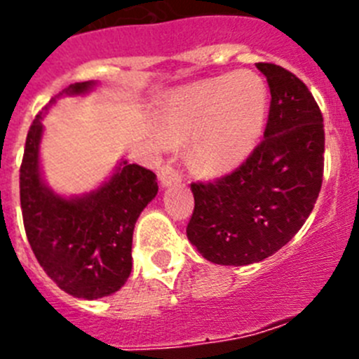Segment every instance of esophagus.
I'll return each instance as SVG.
<instances>
[{"instance_id": "obj_1", "label": "esophagus", "mask_w": 359, "mask_h": 359, "mask_svg": "<svg viewBox=\"0 0 359 359\" xmlns=\"http://www.w3.org/2000/svg\"><path fill=\"white\" fill-rule=\"evenodd\" d=\"M158 176H160V182H161V185H163V187L177 185V183L182 182V172L174 169L170 163L160 167V172H158Z\"/></svg>"}]
</instances>
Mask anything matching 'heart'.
Returning a JSON list of instances; mask_svg holds the SVG:
<instances>
[{
  "label": "heart",
  "mask_w": 359,
  "mask_h": 359,
  "mask_svg": "<svg viewBox=\"0 0 359 359\" xmlns=\"http://www.w3.org/2000/svg\"><path fill=\"white\" fill-rule=\"evenodd\" d=\"M266 118V90L248 72L207 79L174 91L160 111L165 136L194 135L190 156L205 174H224L255 147Z\"/></svg>",
  "instance_id": "heart-1"
}]
</instances>
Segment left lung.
<instances>
[{"label":"left lung","mask_w":359,"mask_h":359,"mask_svg":"<svg viewBox=\"0 0 359 359\" xmlns=\"http://www.w3.org/2000/svg\"><path fill=\"white\" fill-rule=\"evenodd\" d=\"M271 93L264 138L246 161L208 183H192L187 237L207 261L246 266L290 243L313 212L323 177L322 111L297 75L257 62Z\"/></svg>","instance_id":"1"}]
</instances>
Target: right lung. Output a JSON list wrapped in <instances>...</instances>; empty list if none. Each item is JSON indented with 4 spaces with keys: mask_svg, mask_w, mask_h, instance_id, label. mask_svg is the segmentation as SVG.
Returning <instances> with one entry per match:
<instances>
[{
    "mask_svg": "<svg viewBox=\"0 0 359 359\" xmlns=\"http://www.w3.org/2000/svg\"><path fill=\"white\" fill-rule=\"evenodd\" d=\"M95 82H75L53 97L32 122L19 169L25 231L41 268L72 297L95 300L126 284L133 268V230L158 194L156 174L122 160L93 192L75 198L55 194L43 182L39 144L43 115L62 95L91 91Z\"/></svg>",
    "mask_w": 359,
    "mask_h": 359,
    "instance_id": "add662e5",
    "label": "right lung"
}]
</instances>
